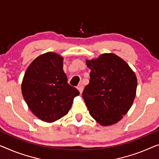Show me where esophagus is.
<instances>
[{
	"label": "esophagus",
	"instance_id": "obj_1",
	"mask_svg": "<svg viewBox=\"0 0 159 159\" xmlns=\"http://www.w3.org/2000/svg\"><path fill=\"white\" fill-rule=\"evenodd\" d=\"M77 89H78V90H79V91L80 93H82L83 91H84V86H83L82 85L80 84V85H79V86H78Z\"/></svg>",
	"mask_w": 159,
	"mask_h": 159
}]
</instances>
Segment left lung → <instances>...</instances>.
Listing matches in <instances>:
<instances>
[{"label":"left lung","instance_id":"left-lung-1","mask_svg":"<svg viewBox=\"0 0 159 159\" xmlns=\"http://www.w3.org/2000/svg\"><path fill=\"white\" fill-rule=\"evenodd\" d=\"M86 63L91 69L90 81L82 96L90 115L103 126L116 124L134 103L136 74L124 60L112 53Z\"/></svg>","mask_w":159,"mask_h":159}]
</instances>
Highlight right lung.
<instances>
[{
	"label": "right lung",
	"mask_w": 159,
	"mask_h": 159,
	"mask_svg": "<svg viewBox=\"0 0 159 159\" xmlns=\"http://www.w3.org/2000/svg\"><path fill=\"white\" fill-rule=\"evenodd\" d=\"M63 58L54 52L38 56L28 66L21 84L29 109L43 121L53 123L64 116L80 94L68 84Z\"/></svg>",
	"instance_id": "right-lung-1"
}]
</instances>
